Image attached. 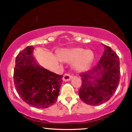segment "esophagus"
Listing matches in <instances>:
<instances>
[{"label":"esophagus","instance_id":"1","mask_svg":"<svg viewBox=\"0 0 132 132\" xmlns=\"http://www.w3.org/2000/svg\"><path fill=\"white\" fill-rule=\"evenodd\" d=\"M72 78V76H71L68 73H65L62 77V80L64 81H69Z\"/></svg>","mask_w":132,"mask_h":132}]
</instances>
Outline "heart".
Here are the masks:
<instances>
[{"label": "heart", "mask_w": 132, "mask_h": 132, "mask_svg": "<svg viewBox=\"0 0 132 132\" xmlns=\"http://www.w3.org/2000/svg\"><path fill=\"white\" fill-rule=\"evenodd\" d=\"M61 58L68 62H74L73 67L77 71H83L87 70L91 65L94 54L91 50H85L82 48L65 50L61 53Z\"/></svg>", "instance_id": "heart-1"}]
</instances>
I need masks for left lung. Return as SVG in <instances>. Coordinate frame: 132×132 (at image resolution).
<instances>
[{"mask_svg":"<svg viewBox=\"0 0 132 132\" xmlns=\"http://www.w3.org/2000/svg\"><path fill=\"white\" fill-rule=\"evenodd\" d=\"M105 51L96 66L80 74L82 85L80 98L90 105H98L110 99L120 81V63L116 53L104 45Z\"/></svg>","mask_w":132,"mask_h":132,"instance_id":"left-lung-1","label":"left lung"}]
</instances>
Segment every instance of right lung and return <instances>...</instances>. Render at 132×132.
<instances>
[{"mask_svg":"<svg viewBox=\"0 0 132 132\" xmlns=\"http://www.w3.org/2000/svg\"><path fill=\"white\" fill-rule=\"evenodd\" d=\"M34 47L29 46L17 55L14 84L20 97L34 107L45 109L58 98L63 76L37 64L32 56Z\"/></svg>","mask_w":132,"mask_h":132,"instance_id":"1","label":"right lung"}]
</instances>
